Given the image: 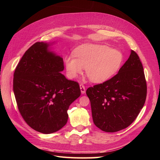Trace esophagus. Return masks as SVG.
<instances>
[{
    "mask_svg": "<svg viewBox=\"0 0 160 160\" xmlns=\"http://www.w3.org/2000/svg\"><path fill=\"white\" fill-rule=\"evenodd\" d=\"M80 89L82 94H84L85 93V87L83 84H80Z\"/></svg>",
    "mask_w": 160,
    "mask_h": 160,
    "instance_id": "1",
    "label": "esophagus"
}]
</instances>
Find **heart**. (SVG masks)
Returning a JSON list of instances; mask_svg holds the SVG:
<instances>
[{
    "instance_id": "heart-1",
    "label": "heart",
    "mask_w": 160,
    "mask_h": 160,
    "mask_svg": "<svg viewBox=\"0 0 160 160\" xmlns=\"http://www.w3.org/2000/svg\"><path fill=\"white\" fill-rule=\"evenodd\" d=\"M75 55L65 59L67 76L74 79L83 72L91 81L101 83L109 80L119 71L123 62L122 52L105 45L86 43L75 50Z\"/></svg>"
}]
</instances>
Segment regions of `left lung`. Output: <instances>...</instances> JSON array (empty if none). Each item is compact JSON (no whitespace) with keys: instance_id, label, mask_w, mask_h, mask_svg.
I'll use <instances>...</instances> for the list:
<instances>
[{"instance_id":"1","label":"left lung","mask_w":160,"mask_h":160,"mask_svg":"<svg viewBox=\"0 0 160 160\" xmlns=\"http://www.w3.org/2000/svg\"><path fill=\"white\" fill-rule=\"evenodd\" d=\"M93 123L105 132L128 128L143 108L147 95L143 68L136 52L131 51L118 73L86 91Z\"/></svg>"}]
</instances>
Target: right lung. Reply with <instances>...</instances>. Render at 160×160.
<instances>
[{"instance_id": "right-lung-1", "label": "right lung", "mask_w": 160, "mask_h": 160, "mask_svg": "<svg viewBox=\"0 0 160 160\" xmlns=\"http://www.w3.org/2000/svg\"><path fill=\"white\" fill-rule=\"evenodd\" d=\"M55 42H37L23 55L14 72L13 91L29 126L49 134L65 126L70 105L81 95L78 83L61 73L63 59L51 50Z\"/></svg>"}]
</instances>
